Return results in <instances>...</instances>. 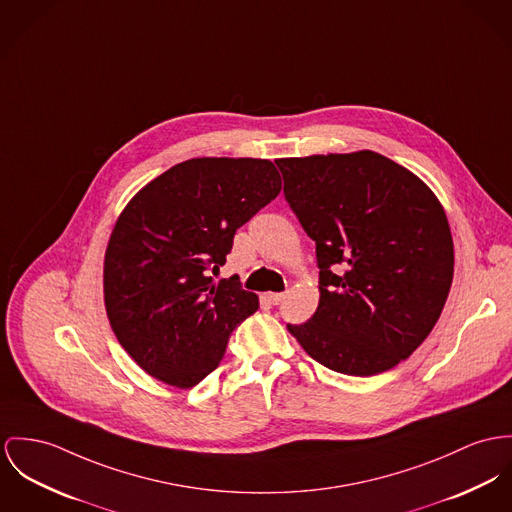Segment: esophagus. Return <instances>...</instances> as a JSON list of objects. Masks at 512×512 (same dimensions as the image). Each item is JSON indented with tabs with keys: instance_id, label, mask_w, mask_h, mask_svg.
Here are the masks:
<instances>
[{
	"instance_id": "1",
	"label": "esophagus",
	"mask_w": 512,
	"mask_h": 512,
	"mask_svg": "<svg viewBox=\"0 0 512 512\" xmlns=\"http://www.w3.org/2000/svg\"><path fill=\"white\" fill-rule=\"evenodd\" d=\"M284 298H286V294H284V292H276V294H271V296H269L271 304H275V306L282 304V302H284Z\"/></svg>"
}]
</instances>
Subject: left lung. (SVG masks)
<instances>
[{
	"mask_svg": "<svg viewBox=\"0 0 512 512\" xmlns=\"http://www.w3.org/2000/svg\"><path fill=\"white\" fill-rule=\"evenodd\" d=\"M276 165L319 267V306L288 331L329 370L394 368L429 337L450 292L444 208L417 175L370 150Z\"/></svg>",
	"mask_w": 512,
	"mask_h": 512,
	"instance_id": "1",
	"label": "left lung"
}]
</instances>
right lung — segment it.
Masks as SVG:
<instances>
[{
    "label": "right lung",
    "mask_w": 512,
    "mask_h": 512,
    "mask_svg": "<svg viewBox=\"0 0 512 512\" xmlns=\"http://www.w3.org/2000/svg\"><path fill=\"white\" fill-rule=\"evenodd\" d=\"M273 161L187 159L161 173L118 216L103 269L118 343L150 376L193 388L226 353L259 298L237 276L214 282L237 228L275 200Z\"/></svg>",
    "instance_id": "right-lung-1"
}]
</instances>
